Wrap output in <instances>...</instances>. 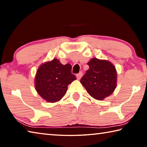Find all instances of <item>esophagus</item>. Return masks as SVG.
Instances as JSON below:
<instances>
[{
  "instance_id": "34e87169",
  "label": "esophagus",
  "mask_w": 147,
  "mask_h": 147,
  "mask_svg": "<svg viewBox=\"0 0 147 147\" xmlns=\"http://www.w3.org/2000/svg\"><path fill=\"white\" fill-rule=\"evenodd\" d=\"M82 76H83V73L81 71V72H80L78 74H77L76 77H77V78H78V80H80V79L82 78Z\"/></svg>"
}]
</instances>
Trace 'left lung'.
Masks as SVG:
<instances>
[{
  "instance_id": "8db88e82",
  "label": "left lung",
  "mask_w": 147,
  "mask_h": 147,
  "mask_svg": "<svg viewBox=\"0 0 147 147\" xmlns=\"http://www.w3.org/2000/svg\"><path fill=\"white\" fill-rule=\"evenodd\" d=\"M88 65L89 70L82 77L80 82L94 98L102 100L110 95L117 86V72L108 61L93 58Z\"/></svg>"
}]
</instances>
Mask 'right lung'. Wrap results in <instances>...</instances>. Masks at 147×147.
Wrapping results in <instances>:
<instances>
[{"mask_svg":"<svg viewBox=\"0 0 147 147\" xmlns=\"http://www.w3.org/2000/svg\"><path fill=\"white\" fill-rule=\"evenodd\" d=\"M69 63L61 64L54 58L39 67L35 78L38 94L49 102H55L65 94L69 84L76 79Z\"/></svg>","mask_w":147,"mask_h":147,"instance_id":"obj_1","label":"right lung"}]
</instances>
